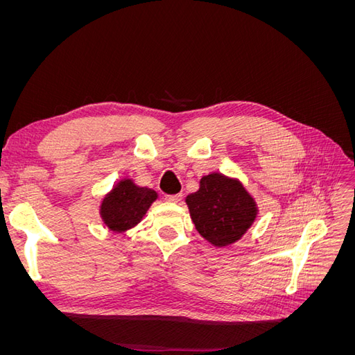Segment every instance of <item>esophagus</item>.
<instances>
[{"mask_svg": "<svg viewBox=\"0 0 355 355\" xmlns=\"http://www.w3.org/2000/svg\"><path fill=\"white\" fill-rule=\"evenodd\" d=\"M182 200V194H175V196H166V201L168 202H179Z\"/></svg>", "mask_w": 355, "mask_h": 355, "instance_id": "34e87169", "label": "esophagus"}]
</instances>
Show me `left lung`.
<instances>
[{
	"label": "left lung",
	"instance_id": "obj_1",
	"mask_svg": "<svg viewBox=\"0 0 355 355\" xmlns=\"http://www.w3.org/2000/svg\"><path fill=\"white\" fill-rule=\"evenodd\" d=\"M185 202L198 234L218 249L241 240L259 214L256 200L241 180L218 171L202 176L198 191Z\"/></svg>",
	"mask_w": 355,
	"mask_h": 355
}]
</instances>
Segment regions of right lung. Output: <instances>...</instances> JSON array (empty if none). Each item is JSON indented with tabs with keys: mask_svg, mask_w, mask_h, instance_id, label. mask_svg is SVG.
<instances>
[{
	"mask_svg": "<svg viewBox=\"0 0 355 355\" xmlns=\"http://www.w3.org/2000/svg\"><path fill=\"white\" fill-rule=\"evenodd\" d=\"M157 198L154 189L136 185L132 178H123L103 196L99 216L110 231L121 234L141 223Z\"/></svg>",
	"mask_w": 355,
	"mask_h": 355,
	"instance_id": "obj_1",
	"label": "right lung"
}]
</instances>
